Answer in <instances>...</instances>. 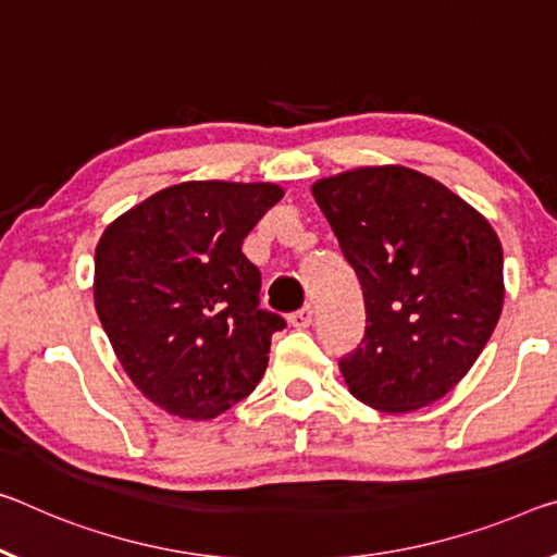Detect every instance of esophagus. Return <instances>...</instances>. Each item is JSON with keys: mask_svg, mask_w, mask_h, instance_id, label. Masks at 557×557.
Masks as SVG:
<instances>
[{"mask_svg": "<svg viewBox=\"0 0 557 557\" xmlns=\"http://www.w3.org/2000/svg\"><path fill=\"white\" fill-rule=\"evenodd\" d=\"M312 320H314V310L307 305V307H302V310L289 317V324H293L295 330H307V326L312 324Z\"/></svg>", "mask_w": 557, "mask_h": 557, "instance_id": "1", "label": "esophagus"}]
</instances>
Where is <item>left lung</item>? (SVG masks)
Segmentation results:
<instances>
[{
    "mask_svg": "<svg viewBox=\"0 0 557 557\" xmlns=\"http://www.w3.org/2000/svg\"><path fill=\"white\" fill-rule=\"evenodd\" d=\"M355 268L367 337L339 361L351 396L417 411L469 374L503 310V247L479 210L404 165L351 168L312 185Z\"/></svg>",
    "mask_w": 557,
    "mask_h": 557,
    "instance_id": "obj_1",
    "label": "left lung"
}]
</instances>
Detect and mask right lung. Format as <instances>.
Instances as JSON below:
<instances>
[{
	"mask_svg": "<svg viewBox=\"0 0 557 557\" xmlns=\"http://www.w3.org/2000/svg\"><path fill=\"white\" fill-rule=\"evenodd\" d=\"M285 196L275 183L185 181L153 193L96 245L94 305L123 372L173 417L208 421L268 369L280 314L260 310L243 237Z\"/></svg>",
	"mask_w": 557,
	"mask_h": 557,
	"instance_id": "right-lung-1",
	"label": "right lung"
}]
</instances>
